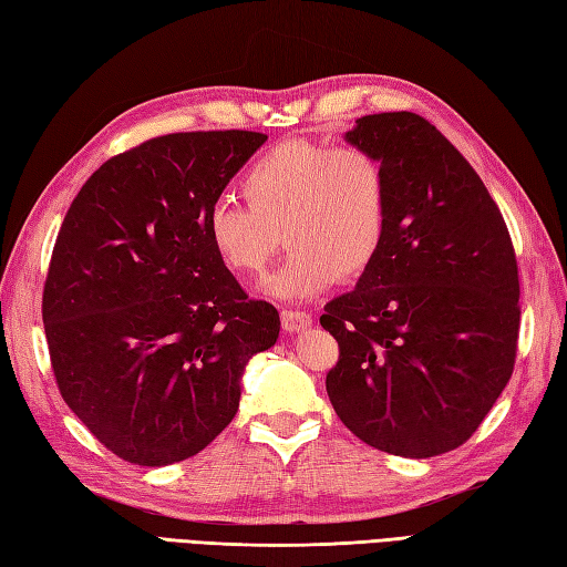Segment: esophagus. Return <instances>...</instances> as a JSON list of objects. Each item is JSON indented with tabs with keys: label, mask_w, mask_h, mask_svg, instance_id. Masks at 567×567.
<instances>
[{
	"label": "esophagus",
	"mask_w": 567,
	"mask_h": 567,
	"mask_svg": "<svg viewBox=\"0 0 567 567\" xmlns=\"http://www.w3.org/2000/svg\"><path fill=\"white\" fill-rule=\"evenodd\" d=\"M280 318H282V328L287 332H299L303 328H309L313 321L309 311H299V309H285Z\"/></svg>",
	"instance_id": "obj_1"
}]
</instances>
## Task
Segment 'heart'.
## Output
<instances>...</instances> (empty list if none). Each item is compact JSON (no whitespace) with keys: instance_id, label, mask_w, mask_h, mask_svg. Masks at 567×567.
Instances as JSON below:
<instances>
[{"instance_id":"heart-1","label":"heart","mask_w":567,"mask_h":567,"mask_svg":"<svg viewBox=\"0 0 567 567\" xmlns=\"http://www.w3.org/2000/svg\"><path fill=\"white\" fill-rule=\"evenodd\" d=\"M239 186L246 206L213 203L206 239L229 272L254 278L278 249L282 229L289 254L266 282L275 299H309L338 278L357 280L383 249L388 174L361 145L285 141L256 157Z\"/></svg>"}]
</instances>
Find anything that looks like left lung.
Segmentation results:
<instances>
[{"mask_svg": "<svg viewBox=\"0 0 567 567\" xmlns=\"http://www.w3.org/2000/svg\"><path fill=\"white\" fill-rule=\"evenodd\" d=\"M344 141L383 163L390 215L375 264L321 316L340 347L328 398L371 447L443 455L470 441L513 375V241L478 174L419 114H367Z\"/></svg>", "mask_w": 567, "mask_h": 567, "instance_id": "left-lung-1", "label": "left lung"}]
</instances>
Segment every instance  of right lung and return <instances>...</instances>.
<instances>
[{"label":"right lung","mask_w":567,"mask_h":567,"mask_svg":"<svg viewBox=\"0 0 567 567\" xmlns=\"http://www.w3.org/2000/svg\"><path fill=\"white\" fill-rule=\"evenodd\" d=\"M266 134L188 132L110 157L71 203L42 323L69 410L114 455L165 467L239 410L249 359L280 313L249 299L206 239V215Z\"/></svg>","instance_id":"right-lung-1"}]
</instances>
